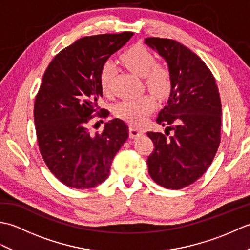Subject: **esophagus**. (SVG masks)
Returning a JSON list of instances; mask_svg holds the SVG:
<instances>
[{"mask_svg":"<svg viewBox=\"0 0 250 250\" xmlns=\"http://www.w3.org/2000/svg\"><path fill=\"white\" fill-rule=\"evenodd\" d=\"M129 133H130V137H136V136H140L144 133V130L141 128H136V126H134V125H130Z\"/></svg>","mask_w":250,"mask_h":250,"instance_id":"esophagus-1","label":"esophagus"}]
</instances>
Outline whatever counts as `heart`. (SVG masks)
Masks as SVG:
<instances>
[{
    "label": "heart",
    "mask_w": 250,
    "mask_h": 250,
    "mask_svg": "<svg viewBox=\"0 0 250 250\" xmlns=\"http://www.w3.org/2000/svg\"><path fill=\"white\" fill-rule=\"evenodd\" d=\"M120 60L132 73L144 78L145 86L157 98H166L172 89V76L168 68L156 63L155 56L144 46L135 45L120 56ZM115 71L113 62H106L100 72V87L104 94H108ZM156 102L149 94L124 99L115 106V114L131 124H141L155 108Z\"/></svg>",
    "instance_id": "heart-1"
}]
</instances>
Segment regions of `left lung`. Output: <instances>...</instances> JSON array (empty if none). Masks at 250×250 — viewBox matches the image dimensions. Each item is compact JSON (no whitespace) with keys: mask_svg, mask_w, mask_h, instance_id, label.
<instances>
[{"mask_svg":"<svg viewBox=\"0 0 250 250\" xmlns=\"http://www.w3.org/2000/svg\"><path fill=\"white\" fill-rule=\"evenodd\" d=\"M145 44L167 61L172 76L167 104L157 118L168 132H147L155 145L147 159L148 172L162 187L182 189L206 172L218 150L222 116L218 87L201 58L183 44L159 37H148Z\"/></svg>","mask_w":250,"mask_h":250,"instance_id":"1","label":"left lung"}]
</instances>
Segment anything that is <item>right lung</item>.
I'll return each instance as SVG.
<instances>
[{"mask_svg":"<svg viewBox=\"0 0 250 250\" xmlns=\"http://www.w3.org/2000/svg\"><path fill=\"white\" fill-rule=\"evenodd\" d=\"M132 36L124 32L83 37L60 51L44 73L34 103L37 143L49 171L67 187L89 189L105 182L129 137L128 126L118 118L94 134L89 121L103 95L101 68ZM107 115L106 109L99 114Z\"/></svg>","mask_w":250,"mask_h":250,"instance_id":"right-lung-1","label":"right lung"}]
</instances>
